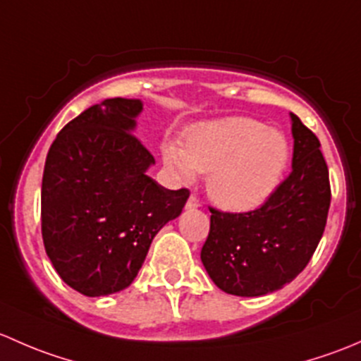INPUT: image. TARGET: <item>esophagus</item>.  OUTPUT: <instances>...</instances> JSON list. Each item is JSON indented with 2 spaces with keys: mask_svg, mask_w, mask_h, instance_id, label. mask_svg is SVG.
Returning <instances> with one entry per match:
<instances>
[{
  "mask_svg": "<svg viewBox=\"0 0 361 361\" xmlns=\"http://www.w3.org/2000/svg\"><path fill=\"white\" fill-rule=\"evenodd\" d=\"M198 207H202L200 200L196 198V196H189L188 203H185V208H188V210H191V208H198Z\"/></svg>",
  "mask_w": 361,
  "mask_h": 361,
  "instance_id": "1",
  "label": "esophagus"
}]
</instances>
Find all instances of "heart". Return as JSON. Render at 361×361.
I'll return each instance as SVG.
<instances>
[{
  "mask_svg": "<svg viewBox=\"0 0 361 361\" xmlns=\"http://www.w3.org/2000/svg\"><path fill=\"white\" fill-rule=\"evenodd\" d=\"M290 144L276 130L250 118H226L191 126L179 140H165L163 165L176 182L191 184L208 173L207 191L226 210L264 205L283 180Z\"/></svg>",
  "mask_w": 361,
  "mask_h": 361,
  "instance_id": "b5f03b06",
  "label": "heart"
}]
</instances>
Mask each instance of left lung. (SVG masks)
<instances>
[{
  "label": "left lung",
  "instance_id": "1",
  "mask_svg": "<svg viewBox=\"0 0 361 361\" xmlns=\"http://www.w3.org/2000/svg\"><path fill=\"white\" fill-rule=\"evenodd\" d=\"M292 172L257 210L210 208L202 248L208 276L222 292L261 297L290 283L313 257L330 207L329 169L318 137L290 113Z\"/></svg>",
  "mask_w": 361,
  "mask_h": 361
}]
</instances>
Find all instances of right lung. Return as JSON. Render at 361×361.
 <instances>
[{"label":"right lung","mask_w":361,"mask_h":361,"mask_svg":"<svg viewBox=\"0 0 361 361\" xmlns=\"http://www.w3.org/2000/svg\"><path fill=\"white\" fill-rule=\"evenodd\" d=\"M142 109V100L121 97L88 107L59 132L44 161V250L87 297L128 287L153 238L189 198L147 176L154 158L133 135Z\"/></svg>","instance_id":"obj_1"}]
</instances>
